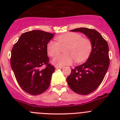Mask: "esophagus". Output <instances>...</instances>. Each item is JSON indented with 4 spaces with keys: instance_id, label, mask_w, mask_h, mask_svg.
I'll return each instance as SVG.
<instances>
[{
    "instance_id": "esophagus-1",
    "label": "esophagus",
    "mask_w": 120,
    "mask_h": 120,
    "mask_svg": "<svg viewBox=\"0 0 120 120\" xmlns=\"http://www.w3.org/2000/svg\"><path fill=\"white\" fill-rule=\"evenodd\" d=\"M55 68H56V69H59V68H62V66H55Z\"/></svg>"
}]
</instances>
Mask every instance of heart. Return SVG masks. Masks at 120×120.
<instances>
[{"label": "heart", "mask_w": 120, "mask_h": 120, "mask_svg": "<svg viewBox=\"0 0 120 120\" xmlns=\"http://www.w3.org/2000/svg\"><path fill=\"white\" fill-rule=\"evenodd\" d=\"M58 42L50 41L47 44V52L50 56L60 53L62 49L65 53L57 55L53 59L52 63L56 65L70 64L75 60L76 62H83L91 52L93 44L88 38H82L78 33L70 32L57 37Z\"/></svg>", "instance_id": "heart-1"}]
</instances>
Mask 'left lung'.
I'll list each match as a JSON object with an SVG mask.
<instances>
[{"instance_id": "8db88e82", "label": "left lung", "mask_w": 120, "mask_h": 120, "mask_svg": "<svg viewBox=\"0 0 120 120\" xmlns=\"http://www.w3.org/2000/svg\"><path fill=\"white\" fill-rule=\"evenodd\" d=\"M83 33L92 42L93 48L85 63L71 69L67 78L71 90L77 94L87 95L100 86L109 65V47L107 41L97 30L80 27L71 30Z\"/></svg>"}]
</instances>
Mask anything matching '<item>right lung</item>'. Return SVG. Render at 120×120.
<instances>
[{
  "instance_id": "add662e5",
  "label": "right lung",
  "mask_w": 120,
  "mask_h": 120,
  "mask_svg": "<svg viewBox=\"0 0 120 120\" xmlns=\"http://www.w3.org/2000/svg\"><path fill=\"white\" fill-rule=\"evenodd\" d=\"M53 37V34L40 30L26 32L12 47V70L20 86L30 95L42 94L49 87L55 68L49 63L47 44Z\"/></svg>"
}]
</instances>
